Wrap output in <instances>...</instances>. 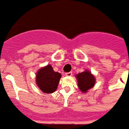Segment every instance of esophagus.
Masks as SVG:
<instances>
[{"label":"esophagus","mask_w":129,"mask_h":129,"mask_svg":"<svg viewBox=\"0 0 129 129\" xmlns=\"http://www.w3.org/2000/svg\"><path fill=\"white\" fill-rule=\"evenodd\" d=\"M72 75V72H68V73H66V76H71Z\"/></svg>","instance_id":"34e87169"}]
</instances>
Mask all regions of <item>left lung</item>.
I'll list each match as a JSON object with an SVG mask.
<instances>
[{"label":"left lung","instance_id":"left-lung-1","mask_svg":"<svg viewBox=\"0 0 129 129\" xmlns=\"http://www.w3.org/2000/svg\"><path fill=\"white\" fill-rule=\"evenodd\" d=\"M77 85L83 93H86L89 89L93 87L95 83V78L90 72L86 70L76 75Z\"/></svg>","mask_w":129,"mask_h":129}]
</instances>
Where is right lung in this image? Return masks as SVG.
<instances>
[{"instance_id": "obj_1", "label": "right lung", "mask_w": 129, "mask_h": 129, "mask_svg": "<svg viewBox=\"0 0 129 129\" xmlns=\"http://www.w3.org/2000/svg\"><path fill=\"white\" fill-rule=\"evenodd\" d=\"M61 74L54 72L52 66L48 65L38 71L36 82L40 90L45 93H52L57 89Z\"/></svg>"}]
</instances>
